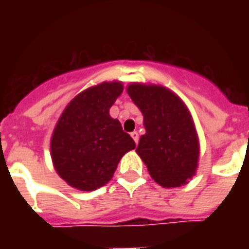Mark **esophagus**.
<instances>
[{
    "mask_svg": "<svg viewBox=\"0 0 249 249\" xmlns=\"http://www.w3.org/2000/svg\"><path fill=\"white\" fill-rule=\"evenodd\" d=\"M130 136H132V138H133V140H134V142H136V144L138 143V140H140V136H138V132H136V130H134V132L130 133Z\"/></svg>",
    "mask_w": 249,
    "mask_h": 249,
    "instance_id": "34e87169",
    "label": "esophagus"
}]
</instances>
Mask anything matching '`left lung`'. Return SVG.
Returning <instances> with one entry per match:
<instances>
[{"label": "left lung", "instance_id": "left-lung-1", "mask_svg": "<svg viewBox=\"0 0 249 249\" xmlns=\"http://www.w3.org/2000/svg\"><path fill=\"white\" fill-rule=\"evenodd\" d=\"M126 91L143 115L146 133L136 152L152 179L166 189L189 183L196 174L200 144L185 102L155 84L132 83Z\"/></svg>", "mask_w": 249, "mask_h": 249}]
</instances>
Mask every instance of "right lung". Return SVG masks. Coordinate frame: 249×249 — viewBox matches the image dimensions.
Masks as SVG:
<instances>
[{"instance_id": "1", "label": "right lung", "mask_w": 249, "mask_h": 249, "mask_svg": "<svg viewBox=\"0 0 249 249\" xmlns=\"http://www.w3.org/2000/svg\"><path fill=\"white\" fill-rule=\"evenodd\" d=\"M121 81H103L79 93L53 130L50 155L59 177L73 189L94 191L111 181L121 158L136 143L109 116Z\"/></svg>"}]
</instances>
